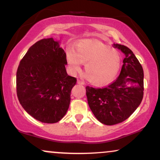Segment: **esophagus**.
<instances>
[{
	"label": "esophagus",
	"mask_w": 160,
	"mask_h": 160,
	"mask_svg": "<svg viewBox=\"0 0 160 160\" xmlns=\"http://www.w3.org/2000/svg\"><path fill=\"white\" fill-rule=\"evenodd\" d=\"M77 82H78V84H80V85H83V84H84V82L81 81V80H78Z\"/></svg>",
	"instance_id": "34e87169"
}]
</instances>
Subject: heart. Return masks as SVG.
<instances>
[{
    "instance_id": "obj_1",
    "label": "heart",
    "mask_w": 160,
    "mask_h": 160,
    "mask_svg": "<svg viewBox=\"0 0 160 160\" xmlns=\"http://www.w3.org/2000/svg\"><path fill=\"white\" fill-rule=\"evenodd\" d=\"M66 60L72 74L80 71L86 63L88 80L95 86H105L115 80L121 65L120 54L98 40H84L66 51Z\"/></svg>"
}]
</instances>
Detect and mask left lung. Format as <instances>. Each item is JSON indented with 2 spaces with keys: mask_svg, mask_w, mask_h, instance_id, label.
Listing matches in <instances>:
<instances>
[{
  "mask_svg": "<svg viewBox=\"0 0 160 160\" xmlns=\"http://www.w3.org/2000/svg\"><path fill=\"white\" fill-rule=\"evenodd\" d=\"M113 47L125 55L118 78L102 89L86 86V97L92 112L99 122L112 126L123 122L140 105L144 95V71L132 51L123 45Z\"/></svg>",
  "mask_w": 160,
  "mask_h": 160,
  "instance_id": "left-lung-1",
  "label": "left lung"
}]
</instances>
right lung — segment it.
Listing matches in <instances>:
<instances>
[{"instance_id":"obj_1","label":"right lung","mask_w":160,"mask_h":160,"mask_svg":"<svg viewBox=\"0 0 160 160\" xmlns=\"http://www.w3.org/2000/svg\"><path fill=\"white\" fill-rule=\"evenodd\" d=\"M66 53L52 38L32 45L16 72V92L25 111L37 120L55 123L63 118L71 102L75 78L67 74Z\"/></svg>"}]
</instances>
